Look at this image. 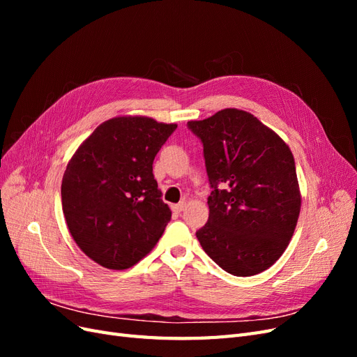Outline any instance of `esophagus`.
<instances>
[{
	"label": "esophagus",
	"mask_w": 357,
	"mask_h": 357,
	"mask_svg": "<svg viewBox=\"0 0 357 357\" xmlns=\"http://www.w3.org/2000/svg\"><path fill=\"white\" fill-rule=\"evenodd\" d=\"M185 208H186V201H181L180 204L172 205V210H174L176 213H180V211H183Z\"/></svg>",
	"instance_id": "obj_1"
}]
</instances>
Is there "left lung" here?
Wrapping results in <instances>:
<instances>
[{"instance_id": "8db88e82", "label": "left lung", "mask_w": 357, "mask_h": 357, "mask_svg": "<svg viewBox=\"0 0 357 357\" xmlns=\"http://www.w3.org/2000/svg\"><path fill=\"white\" fill-rule=\"evenodd\" d=\"M188 126L204 144L213 188L208 222L197 232L204 252L236 277L265 271L284 253L299 218L294 155L244 110L225 109Z\"/></svg>"}]
</instances>
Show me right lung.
Returning a JSON list of instances; mask_svg holds the SVG:
<instances>
[{
    "label": "right lung",
    "instance_id": "1",
    "mask_svg": "<svg viewBox=\"0 0 357 357\" xmlns=\"http://www.w3.org/2000/svg\"><path fill=\"white\" fill-rule=\"evenodd\" d=\"M176 123L147 116L102 122L71 156L61 197L75 244L93 262L128 269L152 252L171 219L153 159Z\"/></svg>",
    "mask_w": 357,
    "mask_h": 357
}]
</instances>
